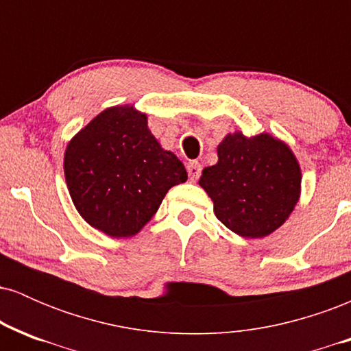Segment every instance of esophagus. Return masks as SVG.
I'll return each mask as SVG.
<instances>
[{
	"mask_svg": "<svg viewBox=\"0 0 351 351\" xmlns=\"http://www.w3.org/2000/svg\"><path fill=\"white\" fill-rule=\"evenodd\" d=\"M188 175L191 180H198L201 175V165L198 162H189L188 163Z\"/></svg>",
	"mask_w": 351,
	"mask_h": 351,
	"instance_id": "esophagus-1",
	"label": "esophagus"
}]
</instances>
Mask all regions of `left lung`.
Listing matches in <instances>:
<instances>
[{"label": "left lung", "instance_id": "1", "mask_svg": "<svg viewBox=\"0 0 351 351\" xmlns=\"http://www.w3.org/2000/svg\"><path fill=\"white\" fill-rule=\"evenodd\" d=\"M302 173L291 148L269 134L228 135L217 163L203 170L199 184L215 203V215L243 237L276 231L295 208Z\"/></svg>", "mask_w": 351, "mask_h": 351}]
</instances>
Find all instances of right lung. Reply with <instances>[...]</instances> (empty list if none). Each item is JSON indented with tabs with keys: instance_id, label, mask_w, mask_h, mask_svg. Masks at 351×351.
<instances>
[{
	"instance_id": "right-lung-1",
	"label": "right lung",
	"mask_w": 351,
	"mask_h": 351,
	"mask_svg": "<svg viewBox=\"0 0 351 351\" xmlns=\"http://www.w3.org/2000/svg\"><path fill=\"white\" fill-rule=\"evenodd\" d=\"M67 188L79 215L112 237L135 236L175 184L183 163L163 150L134 107H110L84 127L64 155Z\"/></svg>"
}]
</instances>
